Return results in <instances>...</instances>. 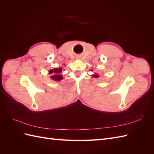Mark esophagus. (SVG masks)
<instances>
[{
    "mask_svg": "<svg viewBox=\"0 0 154 154\" xmlns=\"http://www.w3.org/2000/svg\"><path fill=\"white\" fill-rule=\"evenodd\" d=\"M77 58H79V57H77Z\"/></svg>",
    "mask_w": 154,
    "mask_h": 154,
    "instance_id": "obj_1",
    "label": "esophagus"
}]
</instances>
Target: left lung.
Instances as JSON below:
<instances>
[{
  "instance_id": "obj_1",
  "label": "left lung",
  "mask_w": 154,
  "mask_h": 154,
  "mask_svg": "<svg viewBox=\"0 0 154 154\" xmlns=\"http://www.w3.org/2000/svg\"><path fill=\"white\" fill-rule=\"evenodd\" d=\"M91 76H92L93 77H94V78H98V77H99V75H98L97 73H94L93 75H91Z\"/></svg>"
}]
</instances>
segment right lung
<instances>
[{"label":"right lung","instance_id":"add662e5","mask_svg":"<svg viewBox=\"0 0 154 154\" xmlns=\"http://www.w3.org/2000/svg\"><path fill=\"white\" fill-rule=\"evenodd\" d=\"M63 71V68L57 67L50 69L49 71V74H50V78L54 81H60L63 79L61 75V72Z\"/></svg>","mask_w":154,"mask_h":154}]
</instances>
